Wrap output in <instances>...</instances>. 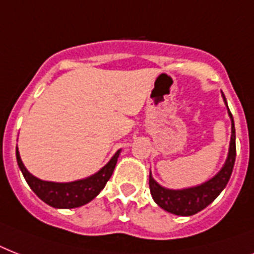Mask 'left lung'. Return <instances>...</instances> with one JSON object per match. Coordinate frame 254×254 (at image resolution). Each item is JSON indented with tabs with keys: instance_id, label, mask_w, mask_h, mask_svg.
Segmentation results:
<instances>
[{
	"instance_id": "obj_1",
	"label": "left lung",
	"mask_w": 254,
	"mask_h": 254,
	"mask_svg": "<svg viewBox=\"0 0 254 254\" xmlns=\"http://www.w3.org/2000/svg\"><path fill=\"white\" fill-rule=\"evenodd\" d=\"M223 100L227 105L224 93L221 92ZM228 108V105H227ZM228 116L231 119V142H229V150L224 166L220 171L201 185L189 187L182 190L166 189L155 181L151 171L149 173V187L150 193L154 201L162 209L170 213L178 215V216H191L195 213L200 212L207 205H209L216 199L225 186L228 183L231 174H232L235 159H236V131H235V123H233L232 113L228 108Z\"/></svg>"
}]
</instances>
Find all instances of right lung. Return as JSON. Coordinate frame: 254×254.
<instances>
[{
	"instance_id": "add662e5",
	"label": "right lung",
	"mask_w": 254,
	"mask_h": 254,
	"mask_svg": "<svg viewBox=\"0 0 254 254\" xmlns=\"http://www.w3.org/2000/svg\"><path fill=\"white\" fill-rule=\"evenodd\" d=\"M120 153H121V149L116 151V154L109 159V162L105 166L101 167L97 173L91 177L79 179V181L59 183V182L42 181L39 178L34 177L33 174H30L29 170L26 169L22 162L18 147L15 149L18 166L23 174L27 185L30 186V189L37 193V196L41 200L54 208H76L95 199L100 191L105 187L109 178L112 177Z\"/></svg>"
}]
</instances>
